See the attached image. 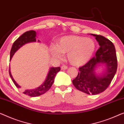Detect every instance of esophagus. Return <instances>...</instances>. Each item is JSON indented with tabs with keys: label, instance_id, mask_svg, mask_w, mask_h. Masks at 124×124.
I'll return each instance as SVG.
<instances>
[{
	"label": "esophagus",
	"instance_id": "34e87169",
	"mask_svg": "<svg viewBox=\"0 0 124 124\" xmlns=\"http://www.w3.org/2000/svg\"><path fill=\"white\" fill-rule=\"evenodd\" d=\"M67 69H68V66L66 65H62V67H61V69L62 70H66Z\"/></svg>",
	"mask_w": 124,
	"mask_h": 124
}]
</instances>
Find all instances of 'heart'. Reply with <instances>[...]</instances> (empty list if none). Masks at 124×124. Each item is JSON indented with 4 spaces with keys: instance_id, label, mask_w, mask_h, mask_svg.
<instances>
[{
    "instance_id": "1",
    "label": "heart",
    "mask_w": 124,
    "mask_h": 124,
    "mask_svg": "<svg viewBox=\"0 0 124 124\" xmlns=\"http://www.w3.org/2000/svg\"><path fill=\"white\" fill-rule=\"evenodd\" d=\"M96 45L92 39L78 36H66L59 39L51 53L56 58H61V54H68L70 63L74 66H82L92 58Z\"/></svg>"
}]
</instances>
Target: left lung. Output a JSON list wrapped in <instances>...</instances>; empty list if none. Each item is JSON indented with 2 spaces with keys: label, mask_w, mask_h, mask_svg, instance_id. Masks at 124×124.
<instances>
[{
  "label": "left lung",
  "mask_w": 124,
  "mask_h": 124,
  "mask_svg": "<svg viewBox=\"0 0 124 124\" xmlns=\"http://www.w3.org/2000/svg\"><path fill=\"white\" fill-rule=\"evenodd\" d=\"M91 35L96 37L100 48L94 57L79 68L73 84L79 91L96 95L105 91L110 84L117 71V60L115 46L111 41L101 35ZM103 65L106 67L105 70L101 75H96L95 69Z\"/></svg>",
  "instance_id": "8db88e82"
}]
</instances>
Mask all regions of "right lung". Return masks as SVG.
<instances>
[{"instance_id":"obj_1","label":"right lung","mask_w":124,"mask_h":124,"mask_svg":"<svg viewBox=\"0 0 124 124\" xmlns=\"http://www.w3.org/2000/svg\"><path fill=\"white\" fill-rule=\"evenodd\" d=\"M36 32L33 30L31 31H27L24 32V33L22 34L20 37H18L17 40H16L13 43V45H12L11 50H10V60H11L12 57L14 55V54L18 50L20 49V48L23 46L24 45L27 44L29 42H36L37 41L38 42H40L39 40H37V36H36ZM60 70V67L54 68L51 67L50 68V70L48 73L47 77H46V79L45 80L44 83H43L39 87L36 88L35 89H26L24 91L23 93L24 94L27 95V96L31 97H37L39 96L40 95H42L46 93L47 91H49L50 88L53 85V84L54 82L55 77L58 72ZM9 75L10 78H12V80H13V83L15 84L16 87L18 88H20L21 86L19 85L12 77L10 73V68L9 70Z\"/></svg>"}]
</instances>
